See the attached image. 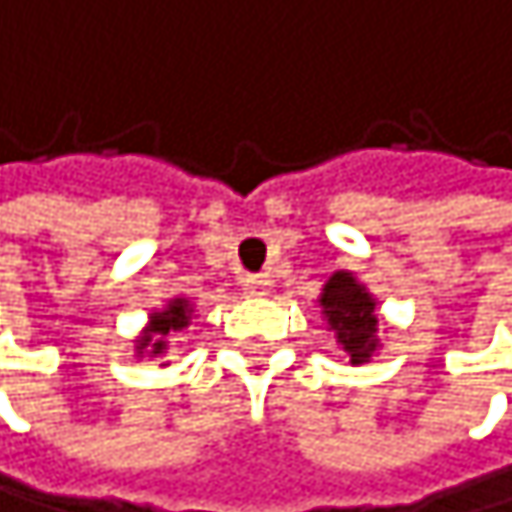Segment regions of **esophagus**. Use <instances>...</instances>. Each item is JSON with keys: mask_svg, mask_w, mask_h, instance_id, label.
I'll list each match as a JSON object with an SVG mask.
<instances>
[{"mask_svg": "<svg viewBox=\"0 0 512 512\" xmlns=\"http://www.w3.org/2000/svg\"><path fill=\"white\" fill-rule=\"evenodd\" d=\"M242 286H245L248 295H267L270 292V279L267 276H245Z\"/></svg>", "mask_w": 512, "mask_h": 512, "instance_id": "obj_1", "label": "esophagus"}]
</instances>
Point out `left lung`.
<instances>
[{
  "mask_svg": "<svg viewBox=\"0 0 512 512\" xmlns=\"http://www.w3.org/2000/svg\"><path fill=\"white\" fill-rule=\"evenodd\" d=\"M320 307H323V317H326L329 329L335 332V339H339L345 357L354 363V367L357 363H367L379 348L376 298L367 292V286H360L354 273H348V270L332 273L329 282L323 286Z\"/></svg>",
  "mask_w": 512,
  "mask_h": 512,
  "instance_id": "1",
  "label": "left lung"
}]
</instances>
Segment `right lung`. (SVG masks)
Returning a JSON list of instances; mask_svg holds the SVG:
<instances>
[{"mask_svg":"<svg viewBox=\"0 0 512 512\" xmlns=\"http://www.w3.org/2000/svg\"><path fill=\"white\" fill-rule=\"evenodd\" d=\"M192 320V304L186 298H170L164 304V311L152 314V323L142 329V335L136 339V354L142 357H161L167 351V342L177 332H183Z\"/></svg>","mask_w":512,"mask_h":512,"instance_id":"1","label":"right lung"}]
</instances>
